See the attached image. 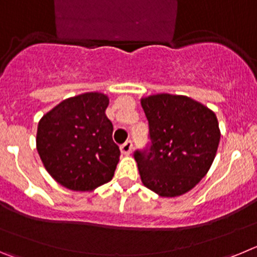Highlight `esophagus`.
<instances>
[{"label": "esophagus", "instance_id": "1", "mask_svg": "<svg viewBox=\"0 0 257 257\" xmlns=\"http://www.w3.org/2000/svg\"><path fill=\"white\" fill-rule=\"evenodd\" d=\"M121 152L123 154H126V156H128V154L133 152V142H131V140H127L126 143H123V144L121 145Z\"/></svg>", "mask_w": 257, "mask_h": 257}]
</instances>
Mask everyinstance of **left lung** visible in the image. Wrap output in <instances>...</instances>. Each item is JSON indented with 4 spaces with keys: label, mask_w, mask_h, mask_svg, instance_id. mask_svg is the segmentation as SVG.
<instances>
[{
    "label": "left lung",
    "mask_w": 257,
    "mask_h": 257,
    "mask_svg": "<svg viewBox=\"0 0 257 257\" xmlns=\"http://www.w3.org/2000/svg\"><path fill=\"white\" fill-rule=\"evenodd\" d=\"M151 143L135 151L140 178L161 197L189 192L210 170L220 142L215 113L188 96L158 94L142 99Z\"/></svg>",
    "instance_id": "1"
}]
</instances>
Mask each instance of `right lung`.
<instances>
[{"mask_svg":"<svg viewBox=\"0 0 257 257\" xmlns=\"http://www.w3.org/2000/svg\"><path fill=\"white\" fill-rule=\"evenodd\" d=\"M108 104L106 95L86 92L63 100L38 122V154L63 187L88 192L112 180L121 152L105 115Z\"/></svg>","mask_w":257,"mask_h":257,"instance_id":"1","label":"right lung"}]
</instances>
